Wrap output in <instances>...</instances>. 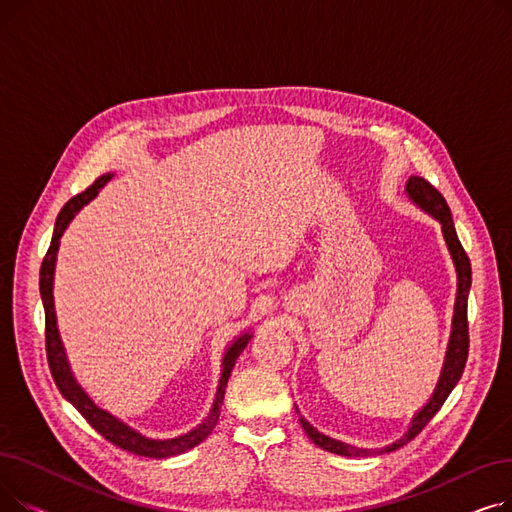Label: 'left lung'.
Wrapping results in <instances>:
<instances>
[{"label": "left lung", "instance_id": "left-lung-1", "mask_svg": "<svg viewBox=\"0 0 512 512\" xmlns=\"http://www.w3.org/2000/svg\"><path fill=\"white\" fill-rule=\"evenodd\" d=\"M407 195L409 199L419 205L423 211H427L432 218H436L442 226V234L446 240V247L450 251L454 270H456V301H454V315H452V332H450V340H448V351H446V359H444V367L440 373L438 386L425 402V407L413 417L407 434L398 438L396 442L384 446V448H357L351 444H344L340 440L328 438L305 419L299 417L305 434L313 440V444H317L319 448H324L328 452L340 454V456H359V459H365V456H375V454H384V452H392L400 446L409 444L421 429L432 421V417L440 411V407L444 405V400L448 398V394L452 392V388L456 386V382L461 380L465 363H467V355H469V324H467V299H469V288H471V263L469 257L461 245L459 236H456L454 224H452V215H450V207L446 205L444 197L436 191V188L429 184L427 180L419 178V176H411L407 182ZM299 413V409H297Z\"/></svg>", "mask_w": 512, "mask_h": 512}]
</instances>
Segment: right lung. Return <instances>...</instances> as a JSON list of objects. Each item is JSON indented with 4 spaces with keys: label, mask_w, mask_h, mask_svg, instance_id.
I'll list each match as a JSON object with an SVG mask.
<instances>
[{
    "label": "right lung",
    "mask_w": 512,
    "mask_h": 512,
    "mask_svg": "<svg viewBox=\"0 0 512 512\" xmlns=\"http://www.w3.org/2000/svg\"><path fill=\"white\" fill-rule=\"evenodd\" d=\"M114 174H103L99 176L87 191H83L80 195L72 197L62 211L58 213L56 220V228H53V236H51V245L47 249V255L41 263V274H39V290H41V301H43V309H45V348H47V361H49V369L53 375V382H56L58 390L62 392V396L70 402V405L76 407V411L83 415L89 425L99 432L107 442H112L114 446L128 450L137 456H149V459H170V456L182 454L186 450L195 448L197 444H201L209 434L211 429L215 427L220 419V411H222V402H224V394H226V384L232 373V367L236 363V359L240 357V353L245 351V346L251 340V332L240 334L228 348L226 355L222 359V378L218 384V392H215V400L211 405L209 415L205 417L203 423H199L191 432H186L178 438H170V440H153L147 438L143 434H139L137 429L128 427L124 421L116 419L112 413H107L103 409H99L95 402L87 396V392L78 386V382L74 380V375L70 371V363L64 351V344L58 332V319H56V309H53V274H56V259H58V249H60V238L66 232L68 224L72 222L74 215L78 213V209L87 205L91 199L97 197V193L101 188L112 180Z\"/></svg>",
    "instance_id": "1"
}]
</instances>
